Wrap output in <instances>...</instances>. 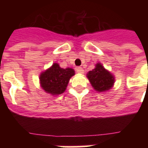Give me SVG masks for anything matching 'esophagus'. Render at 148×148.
<instances>
[{"label":"esophagus","instance_id":"obj_1","mask_svg":"<svg viewBox=\"0 0 148 148\" xmlns=\"http://www.w3.org/2000/svg\"><path fill=\"white\" fill-rule=\"evenodd\" d=\"M77 72L79 73V74H84V69L82 68V67H77Z\"/></svg>","mask_w":148,"mask_h":148}]
</instances>
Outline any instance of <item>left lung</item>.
I'll return each mask as SVG.
<instances>
[{
	"instance_id": "8db88e82",
	"label": "left lung",
	"mask_w": 148,
	"mask_h": 148,
	"mask_svg": "<svg viewBox=\"0 0 148 148\" xmlns=\"http://www.w3.org/2000/svg\"><path fill=\"white\" fill-rule=\"evenodd\" d=\"M88 78L93 88L100 92L109 90L114 83V77L101 64H97L95 69L88 72Z\"/></svg>"
}]
</instances>
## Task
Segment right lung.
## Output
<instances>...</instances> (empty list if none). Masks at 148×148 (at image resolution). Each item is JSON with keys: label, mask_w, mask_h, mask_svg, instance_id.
I'll return each instance as SVG.
<instances>
[{"label": "right lung", "mask_w": 148, "mask_h": 148, "mask_svg": "<svg viewBox=\"0 0 148 148\" xmlns=\"http://www.w3.org/2000/svg\"><path fill=\"white\" fill-rule=\"evenodd\" d=\"M73 75L74 70L69 67L64 69L55 63L40 74V85L47 93L53 95H60L64 92L70 78Z\"/></svg>", "instance_id": "right-lung-1"}]
</instances>
